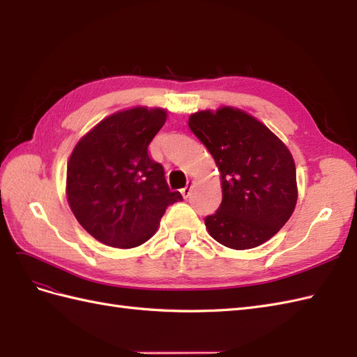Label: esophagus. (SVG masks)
<instances>
[{
	"label": "esophagus",
	"instance_id": "obj_1",
	"mask_svg": "<svg viewBox=\"0 0 357 357\" xmlns=\"http://www.w3.org/2000/svg\"><path fill=\"white\" fill-rule=\"evenodd\" d=\"M192 187H193V181H187V185L181 190L182 196H184V199H187L190 196V193H192Z\"/></svg>",
	"mask_w": 357,
	"mask_h": 357
}]
</instances>
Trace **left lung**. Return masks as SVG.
Returning <instances> with one entry per match:
<instances>
[{
  "instance_id": "left-lung-1",
  "label": "left lung",
  "mask_w": 357,
  "mask_h": 357,
  "mask_svg": "<svg viewBox=\"0 0 357 357\" xmlns=\"http://www.w3.org/2000/svg\"><path fill=\"white\" fill-rule=\"evenodd\" d=\"M188 128L220 173L222 204L205 218L208 234L238 251L268 242L296 205L291 151L266 124L233 106L197 111L188 117Z\"/></svg>"
}]
</instances>
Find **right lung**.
I'll use <instances>...</instances> for the list:
<instances>
[{
    "instance_id": "1",
    "label": "right lung",
    "mask_w": 357,
    "mask_h": 357,
    "mask_svg": "<svg viewBox=\"0 0 357 357\" xmlns=\"http://www.w3.org/2000/svg\"><path fill=\"white\" fill-rule=\"evenodd\" d=\"M167 120L162 107L123 109L82 137L66 164V201L77 222L98 242L129 250L160 227L169 205L181 201L149 144Z\"/></svg>"
}]
</instances>
